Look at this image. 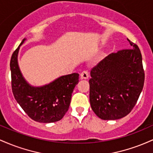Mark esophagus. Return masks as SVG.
Listing matches in <instances>:
<instances>
[{
  "label": "esophagus",
  "instance_id": "esophagus-1",
  "mask_svg": "<svg viewBox=\"0 0 153 153\" xmlns=\"http://www.w3.org/2000/svg\"><path fill=\"white\" fill-rule=\"evenodd\" d=\"M89 75L88 71H82L81 73H80V78L81 79H88V78Z\"/></svg>",
  "mask_w": 153,
  "mask_h": 153
}]
</instances>
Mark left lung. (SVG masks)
Returning a JSON list of instances; mask_svg holds the SVG:
<instances>
[{
    "label": "left lung",
    "mask_w": 153,
    "mask_h": 153,
    "mask_svg": "<svg viewBox=\"0 0 153 153\" xmlns=\"http://www.w3.org/2000/svg\"><path fill=\"white\" fill-rule=\"evenodd\" d=\"M108 54L91 71L90 103L97 117L116 120L129 114L143 91L145 73L138 46Z\"/></svg>",
    "instance_id": "8db88e82"
}]
</instances>
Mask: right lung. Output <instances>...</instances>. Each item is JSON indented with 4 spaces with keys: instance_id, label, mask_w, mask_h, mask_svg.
I'll list each match as a JSON object with an SVG mask.
<instances>
[{
    "instance_id": "right-lung-1",
    "label": "right lung",
    "mask_w": 153,
    "mask_h": 153,
    "mask_svg": "<svg viewBox=\"0 0 153 153\" xmlns=\"http://www.w3.org/2000/svg\"><path fill=\"white\" fill-rule=\"evenodd\" d=\"M13 52L10 62L12 91L15 99L31 119L41 123H52L62 119L71 104V96L78 84L79 74L62 75L42 86H33L23 76L18 63L20 47Z\"/></svg>"
}]
</instances>
